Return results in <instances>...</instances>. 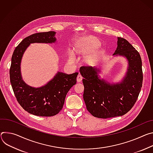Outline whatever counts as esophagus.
I'll list each match as a JSON object with an SVG mask.
<instances>
[{"label": "esophagus", "mask_w": 153, "mask_h": 153, "mask_svg": "<svg viewBox=\"0 0 153 153\" xmlns=\"http://www.w3.org/2000/svg\"><path fill=\"white\" fill-rule=\"evenodd\" d=\"M82 76L80 74H79V75L77 76V78H76L77 81H78V82H81V81H82Z\"/></svg>", "instance_id": "esophagus-1"}]
</instances>
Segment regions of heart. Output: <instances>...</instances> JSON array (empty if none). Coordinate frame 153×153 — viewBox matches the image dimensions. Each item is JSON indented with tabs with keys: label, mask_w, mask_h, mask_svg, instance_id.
<instances>
[{
	"label": "heart",
	"mask_w": 153,
	"mask_h": 153,
	"mask_svg": "<svg viewBox=\"0 0 153 153\" xmlns=\"http://www.w3.org/2000/svg\"><path fill=\"white\" fill-rule=\"evenodd\" d=\"M97 44V41L95 39H89L86 41H81L78 42L75 47V52L79 54L86 53L89 52L94 47H95ZM96 53H92L88 55L86 59L88 62H92L96 58ZM76 57L74 53L72 51L69 52L67 56V61L71 63H75L76 62Z\"/></svg>",
	"instance_id": "heart-1"
}]
</instances>
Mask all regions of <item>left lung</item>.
Wrapping results in <instances>:
<instances>
[{
    "label": "left lung",
    "mask_w": 153,
    "mask_h": 153,
    "mask_svg": "<svg viewBox=\"0 0 153 153\" xmlns=\"http://www.w3.org/2000/svg\"><path fill=\"white\" fill-rule=\"evenodd\" d=\"M113 55L125 56L128 61L126 75L120 83L110 84L98 76L100 71L91 66H81L84 78L83 98L88 111L94 117L108 118L122 116L134 106L143 82L142 59L137 50L125 39L118 37Z\"/></svg>",
    "instance_id": "left-lung-1"
}]
</instances>
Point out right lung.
I'll list each match as a JSON object with an SVG mask.
<instances>
[{
  "label": "right lung",
  "mask_w": 153,
  "mask_h": 153,
  "mask_svg": "<svg viewBox=\"0 0 153 153\" xmlns=\"http://www.w3.org/2000/svg\"><path fill=\"white\" fill-rule=\"evenodd\" d=\"M55 31L33 34L24 38L14 49L10 69L11 86L19 104L28 113L41 117H51L62 109L70 89L76 84L78 72L66 74L58 72L46 85L35 88L22 79L21 61L26 48L31 43H52L56 41Z\"/></svg>",
  "instance_id": "right-lung-1"
}]
</instances>
